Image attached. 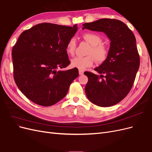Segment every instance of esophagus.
<instances>
[{
	"label": "esophagus",
	"instance_id": "esophagus-1",
	"mask_svg": "<svg viewBox=\"0 0 152 152\" xmlns=\"http://www.w3.org/2000/svg\"><path fill=\"white\" fill-rule=\"evenodd\" d=\"M79 75H83L84 74V71L83 70H79Z\"/></svg>",
	"mask_w": 152,
	"mask_h": 152
}]
</instances>
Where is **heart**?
Here are the masks:
<instances>
[{
  "mask_svg": "<svg viewBox=\"0 0 152 152\" xmlns=\"http://www.w3.org/2000/svg\"><path fill=\"white\" fill-rule=\"evenodd\" d=\"M83 38L91 45L87 53V56L85 57H75L71 61V65L73 67L81 70L93 66L95 60L98 63H103L108 56V50L107 47L102 44L103 42L102 39L98 34L86 33L83 35ZM76 45L75 39L72 38L70 39L66 47V53L70 56H73Z\"/></svg>",
  "mask_w": 152,
  "mask_h": 152,
  "instance_id": "heart-1",
  "label": "heart"
}]
</instances>
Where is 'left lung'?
<instances>
[{"instance_id": "8db88e82", "label": "left lung", "mask_w": 152, "mask_h": 152, "mask_svg": "<svg viewBox=\"0 0 152 152\" xmlns=\"http://www.w3.org/2000/svg\"><path fill=\"white\" fill-rule=\"evenodd\" d=\"M82 26L83 30L104 32L111 41L107 59L94 68L99 74L84 72L88 77L87 97L99 107L116 104L129 93L140 67L134 35L124 23L115 19L103 18Z\"/></svg>"}]
</instances>
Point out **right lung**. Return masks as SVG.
Here are the masks:
<instances>
[{
	"mask_svg": "<svg viewBox=\"0 0 152 152\" xmlns=\"http://www.w3.org/2000/svg\"><path fill=\"white\" fill-rule=\"evenodd\" d=\"M77 26L44 23L20 35L12 50L14 79L31 102L44 107L56 104L79 76L77 68L61 70L70 63L66 47Z\"/></svg>",
	"mask_w": 152,
	"mask_h": 152,
	"instance_id": "add662e5",
	"label": "right lung"
}]
</instances>
